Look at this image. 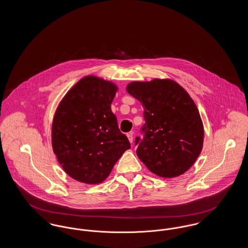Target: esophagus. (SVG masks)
<instances>
[{"mask_svg": "<svg viewBox=\"0 0 248 248\" xmlns=\"http://www.w3.org/2000/svg\"><path fill=\"white\" fill-rule=\"evenodd\" d=\"M126 136L128 138V140H129L130 143H132L133 142V133H128Z\"/></svg>", "mask_w": 248, "mask_h": 248, "instance_id": "obj_1", "label": "esophagus"}]
</instances>
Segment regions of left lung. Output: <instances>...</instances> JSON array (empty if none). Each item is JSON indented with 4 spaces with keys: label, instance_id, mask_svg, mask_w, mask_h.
<instances>
[{
    "label": "left lung",
    "instance_id": "left-lung-1",
    "mask_svg": "<svg viewBox=\"0 0 248 248\" xmlns=\"http://www.w3.org/2000/svg\"><path fill=\"white\" fill-rule=\"evenodd\" d=\"M126 91L144 108V138H136L138 157L159 177L184 174L197 160L203 144L200 113L188 92L171 79L132 82Z\"/></svg>",
    "mask_w": 248,
    "mask_h": 248
}]
</instances>
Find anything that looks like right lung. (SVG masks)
<instances>
[{"mask_svg": "<svg viewBox=\"0 0 248 248\" xmlns=\"http://www.w3.org/2000/svg\"><path fill=\"white\" fill-rule=\"evenodd\" d=\"M117 91L115 83L89 75L71 87L56 109L53 152L63 170L79 182L101 183L130 149L110 108Z\"/></svg>", "mask_w": 248, "mask_h": 248, "instance_id": "add662e5", "label": "right lung"}]
</instances>
